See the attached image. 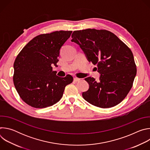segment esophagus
<instances>
[{
  "label": "esophagus",
  "instance_id": "obj_1",
  "mask_svg": "<svg viewBox=\"0 0 150 150\" xmlns=\"http://www.w3.org/2000/svg\"><path fill=\"white\" fill-rule=\"evenodd\" d=\"M81 81V79L79 78H74V82H79Z\"/></svg>",
  "mask_w": 150,
  "mask_h": 150
}]
</instances>
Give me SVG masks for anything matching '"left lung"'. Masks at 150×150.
I'll return each mask as SVG.
<instances>
[{"label":"left lung","instance_id":"1","mask_svg":"<svg viewBox=\"0 0 150 150\" xmlns=\"http://www.w3.org/2000/svg\"><path fill=\"white\" fill-rule=\"evenodd\" d=\"M71 37L88 61L97 65L101 74L99 82L91 77L85 79L90 87L82 93L83 98L104 109L119 104L131 90L137 74L131 50L115 34L105 30L74 31Z\"/></svg>","mask_w":150,"mask_h":150}]
</instances>
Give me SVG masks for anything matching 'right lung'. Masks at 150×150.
I'll use <instances>...</instances> for the list:
<instances>
[{"label":"right lung","mask_w":150,"mask_h":150,"mask_svg":"<svg viewBox=\"0 0 150 150\" xmlns=\"http://www.w3.org/2000/svg\"><path fill=\"white\" fill-rule=\"evenodd\" d=\"M72 31L41 34L33 38L17 55L13 64L15 87L25 103L34 108H45L58 102L73 77L61 78L53 71L60 49Z\"/></svg>","instance_id":"add662e5"}]
</instances>
